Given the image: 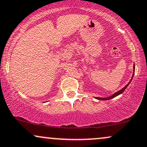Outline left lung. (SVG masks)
Instances as JSON below:
<instances>
[{
	"label": "left lung",
	"instance_id": "obj_1",
	"mask_svg": "<svg viewBox=\"0 0 147 147\" xmlns=\"http://www.w3.org/2000/svg\"><path fill=\"white\" fill-rule=\"evenodd\" d=\"M134 69H135V64L134 65V72H133V75H132V78H133V77H134V72H135V70H134ZM132 78L131 79V80H130L128 84H127V85H126V86H125L124 88H122V89L121 90L118 91L117 92H116V93L113 94L112 95V96H109V97H107V98H100V97H95V98H96V99H98V100H109V99H111V98H114V97L117 96L118 95L121 94H122V93L123 92L125 91V90L126 89V88H127V86H128L129 85V84H130V83H131V80H132Z\"/></svg>",
	"mask_w": 147,
	"mask_h": 147
}]
</instances>
